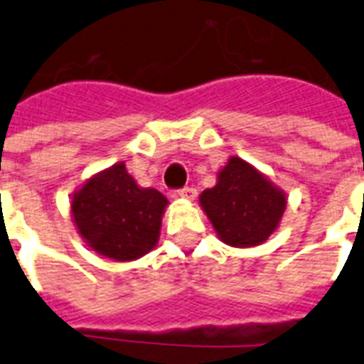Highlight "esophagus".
Returning a JSON list of instances; mask_svg holds the SVG:
<instances>
[{
	"mask_svg": "<svg viewBox=\"0 0 364 364\" xmlns=\"http://www.w3.org/2000/svg\"><path fill=\"white\" fill-rule=\"evenodd\" d=\"M177 196L185 198V200H194L196 198V188L192 187H183L177 191Z\"/></svg>",
	"mask_w": 364,
	"mask_h": 364,
	"instance_id": "34e87169",
	"label": "esophagus"
}]
</instances>
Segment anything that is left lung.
I'll return each mask as SVG.
<instances>
[{"instance_id":"8db88e82","label":"left lung","mask_w":364,"mask_h":364,"mask_svg":"<svg viewBox=\"0 0 364 364\" xmlns=\"http://www.w3.org/2000/svg\"><path fill=\"white\" fill-rule=\"evenodd\" d=\"M200 205L226 245L256 247L267 241L284 215L286 196L264 173L239 156H230Z\"/></svg>"}]
</instances>
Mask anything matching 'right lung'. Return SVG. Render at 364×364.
Wrapping results in <instances>:
<instances>
[{
	"label": "right lung",
	"mask_w": 364,
	"mask_h": 364,
	"mask_svg": "<svg viewBox=\"0 0 364 364\" xmlns=\"http://www.w3.org/2000/svg\"><path fill=\"white\" fill-rule=\"evenodd\" d=\"M166 205V196L138 187L119 162L85 181L75 192L70 211L91 249L115 262H131L155 249Z\"/></svg>",
	"instance_id": "add662e5"
}]
</instances>
